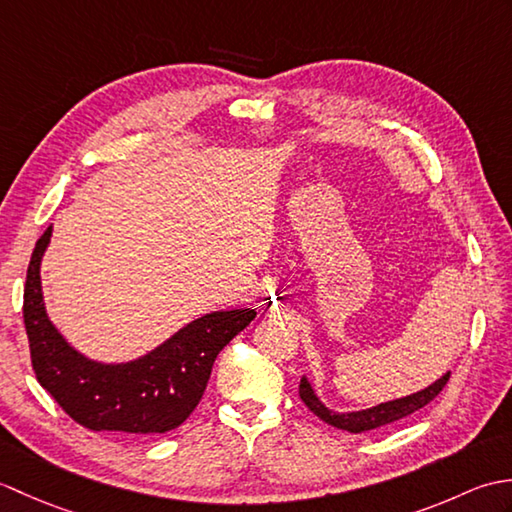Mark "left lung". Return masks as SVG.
I'll use <instances>...</instances> for the list:
<instances>
[{"label":"left lung","mask_w":512,"mask_h":512,"mask_svg":"<svg viewBox=\"0 0 512 512\" xmlns=\"http://www.w3.org/2000/svg\"><path fill=\"white\" fill-rule=\"evenodd\" d=\"M449 376H451V372L444 374L440 380H436V383L429 385L427 389L416 391V394H411V396L389 400L378 407L352 411V413H336V411L325 407L323 402L314 396V391L306 378H301V383H299V396L303 402H306V407L314 413V416H319L323 422H328V424H332V427L350 431V433H363L369 429L385 427V424H391V422H398L402 418L411 416V413L420 411L422 407H427L429 402L444 389V385L449 383Z\"/></svg>","instance_id":"left-lung-1"}]
</instances>
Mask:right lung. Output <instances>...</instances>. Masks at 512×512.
Returning <instances> with one entry per match:
<instances>
[{"label":"right lung","instance_id":"add662e5","mask_svg":"<svg viewBox=\"0 0 512 512\" xmlns=\"http://www.w3.org/2000/svg\"><path fill=\"white\" fill-rule=\"evenodd\" d=\"M50 233L52 226L37 239L24 286V325L39 385L85 429L147 440L180 427L198 407L217 354L257 312L206 314L134 363L88 361L63 341L43 308L39 264Z\"/></svg>","mask_w":512,"mask_h":512}]
</instances>
